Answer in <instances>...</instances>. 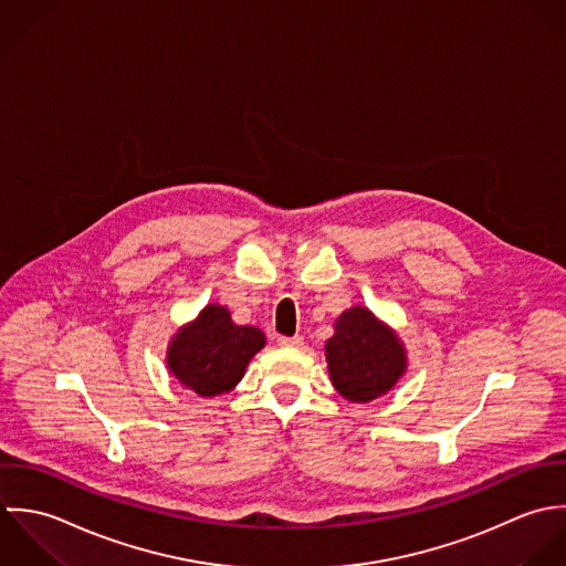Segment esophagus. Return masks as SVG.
Instances as JSON below:
<instances>
[{"label":"esophagus","mask_w":566,"mask_h":566,"mask_svg":"<svg viewBox=\"0 0 566 566\" xmlns=\"http://www.w3.org/2000/svg\"><path fill=\"white\" fill-rule=\"evenodd\" d=\"M277 343L282 345V347H300L304 339L300 337V335H295V337H277Z\"/></svg>","instance_id":"1"}]
</instances>
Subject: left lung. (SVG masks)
Masks as SVG:
<instances>
[{"label":"left lung","instance_id":"8db88e82","mask_svg":"<svg viewBox=\"0 0 566 566\" xmlns=\"http://www.w3.org/2000/svg\"><path fill=\"white\" fill-rule=\"evenodd\" d=\"M333 387L347 402L365 405L389 394L407 371V347L369 308L352 306L335 319L326 340Z\"/></svg>","mask_w":566,"mask_h":566}]
</instances>
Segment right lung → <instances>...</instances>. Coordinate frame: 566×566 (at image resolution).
<instances>
[{
	"label": "right lung",
	"mask_w": 566,
	"mask_h": 566,
	"mask_svg": "<svg viewBox=\"0 0 566 566\" xmlns=\"http://www.w3.org/2000/svg\"><path fill=\"white\" fill-rule=\"evenodd\" d=\"M266 337L255 326H238L221 304H208L197 319L181 326L166 349L170 374L201 398L231 391Z\"/></svg>",
	"instance_id": "right-lung-1"
}]
</instances>
